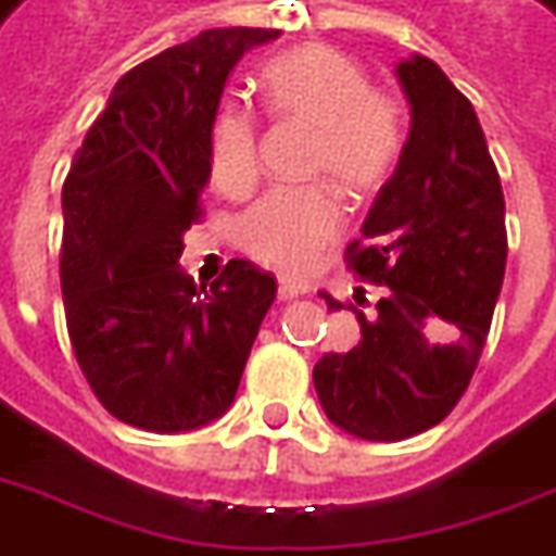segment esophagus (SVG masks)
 <instances>
[{
  "mask_svg": "<svg viewBox=\"0 0 556 556\" xmlns=\"http://www.w3.org/2000/svg\"><path fill=\"white\" fill-rule=\"evenodd\" d=\"M306 291H309L306 282H298V279L291 277H279V301H291V298L306 294Z\"/></svg>",
  "mask_w": 556,
  "mask_h": 556,
  "instance_id": "obj_1",
  "label": "esophagus"
}]
</instances>
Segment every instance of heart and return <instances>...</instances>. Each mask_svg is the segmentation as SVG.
<instances>
[{
  "label": "heart",
  "instance_id": "obj_1",
  "mask_svg": "<svg viewBox=\"0 0 556 556\" xmlns=\"http://www.w3.org/2000/svg\"><path fill=\"white\" fill-rule=\"evenodd\" d=\"M270 114L313 131L309 174L345 195H367L388 177L400 150L397 104L370 89L355 56L331 45H301L265 62L258 75ZM211 174L225 195L258 180V135L252 116L225 104L211 126ZM343 213L325 186L274 189L240 216V247L282 270H306L340 235Z\"/></svg>",
  "mask_w": 556,
  "mask_h": 556
}]
</instances>
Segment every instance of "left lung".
<instances>
[{
    "instance_id": "obj_1",
    "label": "left lung",
    "mask_w": 556,
    "mask_h": 556,
    "mask_svg": "<svg viewBox=\"0 0 556 556\" xmlns=\"http://www.w3.org/2000/svg\"><path fill=\"white\" fill-rule=\"evenodd\" d=\"M409 135L372 201L349 267L382 286L358 331L313 367L333 425L370 442L425 433L452 413L476 372L506 274V201L479 116L440 65L397 62ZM364 294V291H361ZM361 304V298L355 294Z\"/></svg>"
}]
</instances>
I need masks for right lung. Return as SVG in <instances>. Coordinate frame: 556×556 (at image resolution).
Wrapping results in <instances>:
<instances>
[{
  "label": "right lung",
  "mask_w": 556,
  "mask_h": 556,
  "mask_svg": "<svg viewBox=\"0 0 556 556\" xmlns=\"http://www.w3.org/2000/svg\"><path fill=\"white\" fill-rule=\"evenodd\" d=\"M277 29H207L116 80L62 186V301L77 364L108 413L153 433L235 403L277 282L231 258L213 286L177 265L211 184L225 80Z\"/></svg>",
  "instance_id": "1"
}]
</instances>
